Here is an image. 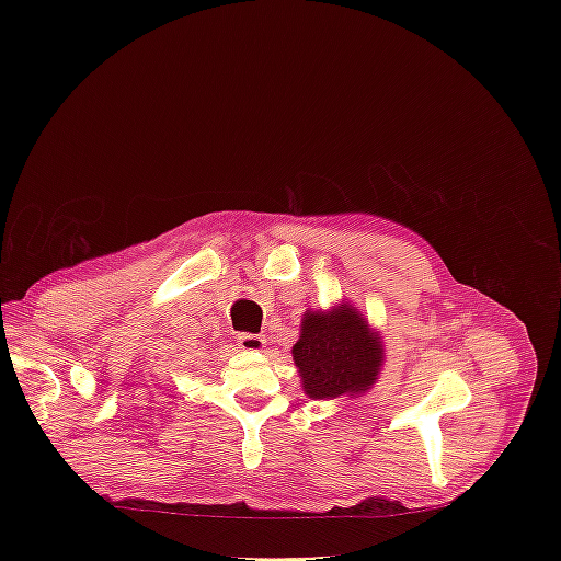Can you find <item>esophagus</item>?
<instances>
[{
	"instance_id": "esophagus-1",
	"label": "esophagus",
	"mask_w": 561,
	"mask_h": 561,
	"mask_svg": "<svg viewBox=\"0 0 561 561\" xmlns=\"http://www.w3.org/2000/svg\"><path fill=\"white\" fill-rule=\"evenodd\" d=\"M266 346V339L262 334H239V348L243 351H250V353H257V351H264Z\"/></svg>"
}]
</instances>
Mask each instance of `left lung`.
<instances>
[{"instance_id": "left-lung-1", "label": "left lung", "mask_w": 561, "mask_h": 561, "mask_svg": "<svg viewBox=\"0 0 561 561\" xmlns=\"http://www.w3.org/2000/svg\"><path fill=\"white\" fill-rule=\"evenodd\" d=\"M293 360L311 400L360 398L381 375L383 339L351 301L309 309L301 316Z\"/></svg>"}]
</instances>
